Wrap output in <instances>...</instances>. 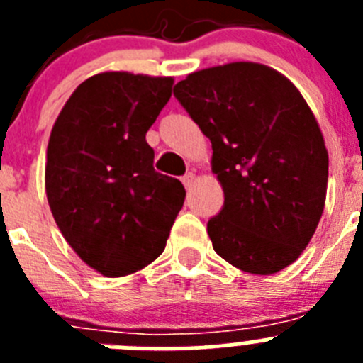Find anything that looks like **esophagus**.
Instances as JSON below:
<instances>
[{
  "instance_id": "1",
  "label": "esophagus",
  "mask_w": 363,
  "mask_h": 363,
  "mask_svg": "<svg viewBox=\"0 0 363 363\" xmlns=\"http://www.w3.org/2000/svg\"><path fill=\"white\" fill-rule=\"evenodd\" d=\"M194 179H196V176H194V172H187V174L182 178V182H184V185L187 189L192 187V184H194Z\"/></svg>"
}]
</instances>
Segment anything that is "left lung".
Instances as JSON below:
<instances>
[{
  "label": "left lung",
  "instance_id": "left-lung-1",
  "mask_svg": "<svg viewBox=\"0 0 363 363\" xmlns=\"http://www.w3.org/2000/svg\"><path fill=\"white\" fill-rule=\"evenodd\" d=\"M174 96L213 143L225 201L207 223L214 251L252 274L291 265L322 218L329 156L309 105L265 65L189 74Z\"/></svg>",
  "mask_w": 363,
  "mask_h": 363
}]
</instances>
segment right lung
I'll use <instances>...</instances> for the list:
<instances>
[{"mask_svg":"<svg viewBox=\"0 0 363 363\" xmlns=\"http://www.w3.org/2000/svg\"><path fill=\"white\" fill-rule=\"evenodd\" d=\"M172 83L96 74L72 92L50 133V211L76 255L104 277H125L158 258L184 207V185L154 171L145 140Z\"/></svg>","mask_w":363,"mask_h":363,"instance_id":"obj_1","label":"right lung"}]
</instances>
